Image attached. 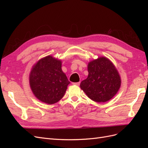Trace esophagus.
<instances>
[{"instance_id": "esophagus-1", "label": "esophagus", "mask_w": 148, "mask_h": 148, "mask_svg": "<svg viewBox=\"0 0 148 148\" xmlns=\"http://www.w3.org/2000/svg\"><path fill=\"white\" fill-rule=\"evenodd\" d=\"M73 84H75V85H77V86H79V84H80V83H79V82H77V83H73Z\"/></svg>"}]
</instances>
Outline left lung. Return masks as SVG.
<instances>
[{
    "label": "left lung",
    "mask_w": 148,
    "mask_h": 148,
    "mask_svg": "<svg viewBox=\"0 0 148 148\" xmlns=\"http://www.w3.org/2000/svg\"><path fill=\"white\" fill-rule=\"evenodd\" d=\"M88 78L80 88L89 98L96 102H105L119 91L122 80L117 69L108 58L99 57L88 64Z\"/></svg>",
    "instance_id": "obj_1"
}]
</instances>
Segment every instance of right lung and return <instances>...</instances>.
<instances>
[{"mask_svg":"<svg viewBox=\"0 0 148 148\" xmlns=\"http://www.w3.org/2000/svg\"><path fill=\"white\" fill-rule=\"evenodd\" d=\"M29 82L34 96L47 104L59 102L70 83L62 70V60L52 56L44 57L33 65Z\"/></svg>","mask_w":148,"mask_h":148,"instance_id":"obj_1","label":"right lung"}]
</instances>
